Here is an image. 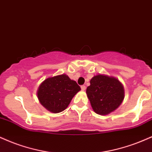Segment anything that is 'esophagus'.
<instances>
[{
  "label": "esophagus",
  "instance_id": "obj_1",
  "mask_svg": "<svg viewBox=\"0 0 152 152\" xmlns=\"http://www.w3.org/2000/svg\"><path fill=\"white\" fill-rule=\"evenodd\" d=\"M81 88L82 91H85V89H86V86L82 85L81 86Z\"/></svg>",
  "mask_w": 152,
  "mask_h": 152
}]
</instances>
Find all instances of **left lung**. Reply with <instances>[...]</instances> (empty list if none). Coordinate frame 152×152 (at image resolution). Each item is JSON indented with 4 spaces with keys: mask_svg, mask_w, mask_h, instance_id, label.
Returning <instances> with one entry per match:
<instances>
[{
    "mask_svg": "<svg viewBox=\"0 0 152 152\" xmlns=\"http://www.w3.org/2000/svg\"><path fill=\"white\" fill-rule=\"evenodd\" d=\"M86 94L96 113L105 115L116 110L124 99V88L113 77L97 75L91 78Z\"/></svg>",
    "mask_w": 152,
    "mask_h": 152,
    "instance_id": "1",
    "label": "left lung"
}]
</instances>
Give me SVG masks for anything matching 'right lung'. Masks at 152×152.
Masks as SVG:
<instances>
[{"instance_id": "add662e5", "label": "right lung", "mask_w": 152, "mask_h": 152, "mask_svg": "<svg viewBox=\"0 0 152 152\" xmlns=\"http://www.w3.org/2000/svg\"><path fill=\"white\" fill-rule=\"evenodd\" d=\"M81 90L76 81L66 75L47 78L39 86L38 99L45 108L50 112L58 113L68 107L74 96Z\"/></svg>"}]
</instances>
